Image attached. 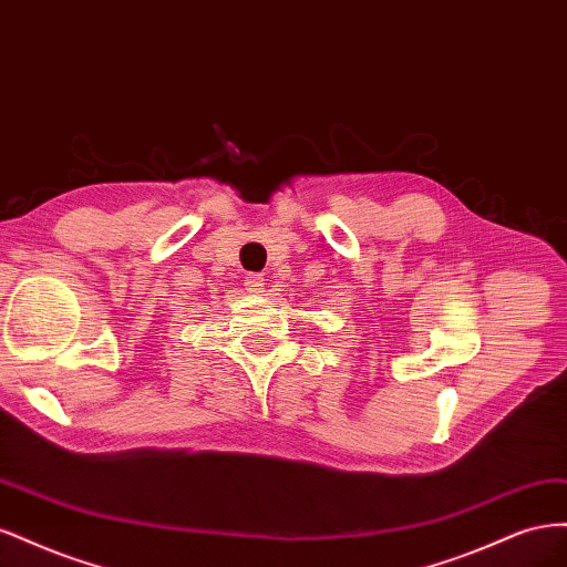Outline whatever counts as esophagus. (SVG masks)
Listing matches in <instances>:
<instances>
[{"instance_id": "1", "label": "esophagus", "mask_w": 567, "mask_h": 567, "mask_svg": "<svg viewBox=\"0 0 567 567\" xmlns=\"http://www.w3.org/2000/svg\"><path fill=\"white\" fill-rule=\"evenodd\" d=\"M246 290H248V293H262V290H265V277H262V274H248V277H246Z\"/></svg>"}]
</instances>
